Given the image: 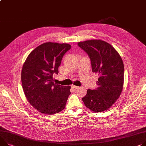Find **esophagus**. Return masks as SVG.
Here are the masks:
<instances>
[{
	"mask_svg": "<svg viewBox=\"0 0 146 146\" xmlns=\"http://www.w3.org/2000/svg\"><path fill=\"white\" fill-rule=\"evenodd\" d=\"M71 87H72L74 89H75V90H76V89H78L80 88L79 86H75V85H71Z\"/></svg>",
	"mask_w": 146,
	"mask_h": 146,
	"instance_id": "esophagus-1",
	"label": "esophagus"
}]
</instances>
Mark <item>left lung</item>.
<instances>
[{
  "instance_id": "left-lung-1",
  "label": "left lung",
  "mask_w": 146,
  "mask_h": 146,
  "mask_svg": "<svg viewBox=\"0 0 146 146\" xmlns=\"http://www.w3.org/2000/svg\"><path fill=\"white\" fill-rule=\"evenodd\" d=\"M78 45L91 59L92 72L98 74V87L88 89L82 98L85 106L95 112L109 109L119 98L124 83V64L120 54L109 43L101 40L80 41Z\"/></svg>"
}]
</instances>
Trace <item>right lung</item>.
I'll list each match as a JSON object with an SVG mask.
<instances>
[{
    "label": "right lung",
    "instance_id": "1",
    "mask_svg": "<svg viewBox=\"0 0 146 146\" xmlns=\"http://www.w3.org/2000/svg\"><path fill=\"white\" fill-rule=\"evenodd\" d=\"M71 48L66 43H43L29 54L23 65L21 78L25 95L42 114L55 115L65 107L71 86L56 84L52 76L58 74L63 56Z\"/></svg>",
    "mask_w": 146,
    "mask_h": 146
}]
</instances>
